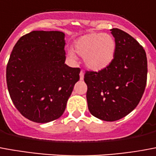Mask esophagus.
<instances>
[{
  "mask_svg": "<svg viewBox=\"0 0 156 156\" xmlns=\"http://www.w3.org/2000/svg\"><path fill=\"white\" fill-rule=\"evenodd\" d=\"M79 75H80V79H81V80H83L84 78V72L83 71V70H81V72H80V74Z\"/></svg>",
  "mask_w": 156,
  "mask_h": 156,
  "instance_id": "34e87169",
  "label": "esophagus"
}]
</instances>
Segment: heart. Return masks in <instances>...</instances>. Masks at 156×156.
<instances>
[{"instance_id":"b5f03b06","label":"heart","mask_w":156,"mask_h":156,"mask_svg":"<svg viewBox=\"0 0 156 156\" xmlns=\"http://www.w3.org/2000/svg\"><path fill=\"white\" fill-rule=\"evenodd\" d=\"M76 54L83 57L85 65L91 70L100 71L112 62L116 54V44L113 37L104 33H90L78 38L73 44ZM68 52L69 57L74 60L76 55Z\"/></svg>"}]
</instances>
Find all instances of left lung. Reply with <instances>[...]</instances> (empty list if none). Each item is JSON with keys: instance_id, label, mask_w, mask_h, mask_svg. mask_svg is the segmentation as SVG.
I'll use <instances>...</instances> for the list:
<instances>
[{"instance_id": "left-lung-1", "label": "left lung", "mask_w": 156, "mask_h": 156, "mask_svg": "<svg viewBox=\"0 0 156 156\" xmlns=\"http://www.w3.org/2000/svg\"><path fill=\"white\" fill-rule=\"evenodd\" d=\"M111 31L116 44L112 62L98 72L84 74L90 113L106 122L117 121L132 112L142 98L147 80V58L142 46L125 31Z\"/></svg>"}]
</instances>
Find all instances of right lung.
I'll list each match as a JSON object with an SVG mask.
<instances>
[{
	"label": "right lung",
	"mask_w": 156,
	"mask_h": 156,
	"mask_svg": "<svg viewBox=\"0 0 156 156\" xmlns=\"http://www.w3.org/2000/svg\"><path fill=\"white\" fill-rule=\"evenodd\" d=\"M64 36L60 31H32L20 38L10 54L8 91L15 107L30 121L59 118L79 80L80 69L64 63Z\"/></svg>",
	"instance_id": "right-lung-1"
}]
</instances>
